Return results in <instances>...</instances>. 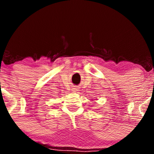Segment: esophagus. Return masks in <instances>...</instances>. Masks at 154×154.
Returning <instances> with one entry per match:
<instances>
[{"label":"esophagus","mask_w":154,"mask_h":154,"mask_svg":"<svg viewBox=\"0 0 154 154\" xmlns=\"http://www.w3.org/2000/svg\"><path fill=\"white\" fill-rule=\"evenodd\" d=\"M72 91H74V92H76V91H77V88H72Z\"/></svg>","instance_id":"1"}]
</instances>
